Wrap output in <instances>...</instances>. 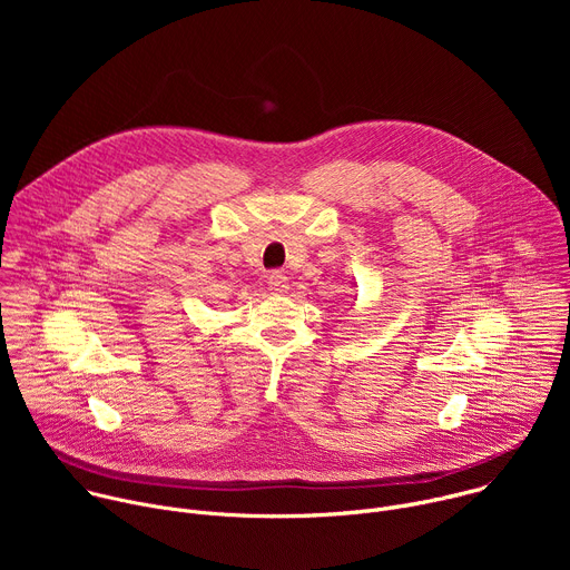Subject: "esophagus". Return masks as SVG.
<instances>
[{"label": "esophagus", "mask_w": 570, "mask_h": 570, "mask_svg": "<svg viewBox=\"0 0 570 570\" xmlns=\"http://www.w3.org/2000/svg\"><path fill=\"white\" fill-rule=\"evenodd\" d=\"M268 288H271L273 293H284V291L288 288V277H286L284 273H279V271H273V273L268 275Z\"/></svg>", "instance_id": "obj_1"}]
</instances>
